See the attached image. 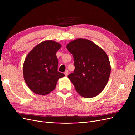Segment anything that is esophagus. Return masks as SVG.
I'll list each match as a JSON object with an SVG mask.
<instances>
[{
	"label": "esophagus",
	"mask_w": 135,
	"mask_h": 135,
	"mask_svg": "<svg viewBox=\"0 0 135 135\" xmlns=\"http://www.w3.org/2000/svg\"><path fill=\"white\" fill-rule=\"evenodd\" d=\"M64 74H65V76H68V74H69V71H68V70H66V71H65Z\"/></svg>",
	"instance_id": "esophagus-1"
}]
</instances>
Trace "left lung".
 <instances>
[{
  "mask_svg": "<svg viewBox=\"0 0 135 135\" xmlns=\"http://www.w3.org/2000/svg\"><path fill=\"white\" fill-rule=\"evenodd\" d=\"M73 56L75 69L68 78L80 96L92 98L99 95L109 80L111 66L105 52L91 40L77 39L66 46Z\"/></svg>",
  "mask_w": 135,
  "mask_h": 135,
  "instance_id": "8db88e82",
  "label": "left lung"
}]
</instances>
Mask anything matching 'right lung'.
I'll use <instances>...</instances> for the list:
<instances>
[{"label":"right lung","mask_w":135,"mask_h":135,"mask_svg":"<svg viewBox=\"0 0 135 135\" xmlns=\"http://www.w3.org/2000/svg\"><path fill=\"white\" fill-rule=\"evenodd\" d=\"M61 45L53 40L38 44L28 53L23 65V78L33 92L46 95L54 91L58 79L64 74L59 72L56 52Z\"/></svg>","instance_id":"obj_1"}]
</instances>
